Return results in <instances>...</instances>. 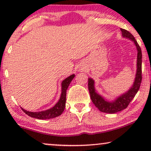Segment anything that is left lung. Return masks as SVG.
<instances>
[{
	"mask_svg": "<svg viewBox=\"0 0 151 151\" xmlns=\"http://www.w3.org/2000/svg\"><path fill=\"white\" fill-rule=\"evenodd\" d=\"M122 32V36L123 38L129 39L132 42H134L136 49L137 51V69H136V74L135 80L131 87L124 93L121 96L117 97L114 100L109 101L105 99L104 97L101 96L96 91L95 88V81L92 78H88V88L89 91V93L92 102L97 108L101 112L106 113H115L119 111H121L125 109L129 106V103L134 98L137 93L138 90L140 87V84L142 82V50L139 45H138L137 40H135L134 36L127 30L120 29Z\"/></svg>",
	"mask_w": 151,
	"mask_h": 151,
	"instance_id": "1",
	"label": "left lung"
}]
</instances>
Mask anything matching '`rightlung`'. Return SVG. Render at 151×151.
<instances>
[{"label":"right lung","mask_w":151,"mask_h":151,"mask_svg":"<svg viewBox=\"0 0 151 151\" xmlns=\"http://www.w3.org/2000/svg\"><path fill=\"white\" fill-rule=\"evenodd\" d=\"M74 77H75V75H74V74H72V75L69 76L68 78H65V79L62 82L60 98L58 102L52 108L47 109V110L45 111H38V112H31V111H27L21 107L22 110L24 111V113H25V114L29 115V116L39 119H48L58 117L59 115H60L62 113H63L64 110H65L67 90Z\"/></svg>","instance_id":"1"}]
</instances>
